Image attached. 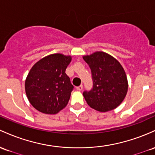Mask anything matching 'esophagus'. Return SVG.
<instances>
[{
	"label": "esophagus",
	"mask_w": 155,
	"mask_h": 155,
	"mask_svg": "<svg viewBox=\"0 0 155 155\" xmlns=\"http://www.w3.org/2000/svg\"><path fill=\"white\" fill-rule=\"evenodd\" d=\"M76 89H77L78 91H81V90L83 89V85H81V86L76 87Z\"/></svg>",
	"instance_id": "1"
}]
</instances>
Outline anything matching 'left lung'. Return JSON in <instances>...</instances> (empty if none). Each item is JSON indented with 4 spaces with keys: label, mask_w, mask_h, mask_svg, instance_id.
<instances>
[{
    "label": "left lung",
    "mask_w": 155,
    "mask_h": 155,
    "mask_svg": "<svg viewBox=\"0 0 155 155\" xmlns=\"http://www.w3.org/2000/svg\"><path fill=\"white\" fill-rule=\"evenodd\" d=\"M83 58L91 69L93 80V88L83 93L87 104L100 112L115 109L127 93V78L122 66L115 58L101 51Z\"/></svg>",
    "instance_id": "8db88e82"
}]
</instances>
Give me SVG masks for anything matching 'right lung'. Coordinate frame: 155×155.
Returning <instances> with one entry per match:
<instances>
[{
    "mask_svg": "<svg viewBox=\"0 0 155 155\" xmlns=\"http://www.w3.org/2000/svg\"><path fill=\"white\" fill-rule=\"evenodd\" d=\"M70 55L55 53L45 56L31 69L25 82L30 103L39 112L55 114L64 108L74 88L65 73Z\"/></svg>",
    "mask_w": 155,
    "mask_h": 155,
    "instance_id": "obj_1",
    "label": "right lung"
}]
</instances>
